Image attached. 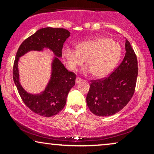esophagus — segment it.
I'll use <instances>...</instances> for the list:
<instances>
[{
  "mask_svg": "<svg viewBox=\"0 0 154 154\" xmlns=\"http://www.w3.org/2000/svg\"><path fill=\"white\" fill-rule=\"evenodd\" d=\"M82 79L79 78V77H77V78H76V80H75L76 84H78V83H79L80 82H82Z\"/></svg>",
  "mask_w": 154,
  "mask_h": 154,
  "instance_id": "obj_1",
  "label": "esophagus"
}]
</instances>
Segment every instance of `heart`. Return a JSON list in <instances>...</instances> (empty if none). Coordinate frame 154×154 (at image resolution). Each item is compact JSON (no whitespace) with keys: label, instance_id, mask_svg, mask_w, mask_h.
Segmentation results:
<instances>
[{"label":"heart","instance_id":"b5f03b06","mask_svg":"<svg viewBox=\"0 0 154 154\" xmlns=\"http://www.w3.org/2000/svg\"><path fill=\"white\" fill-rule=\"evenodd\" d=\"M76 49L67 47L63 50L69 67L75 70L86 59L85 72H91L96 77H103L110 74L122 54L121 45L109 38L85 40L77 44Z\"/></svg>","mask_w":154,"mask_h":154}]
</instances>
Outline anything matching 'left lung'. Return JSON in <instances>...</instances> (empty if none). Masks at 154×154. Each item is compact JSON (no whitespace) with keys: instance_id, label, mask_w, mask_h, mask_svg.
<instances>
[{"instance_id":"left-lung-1","label":"left lung","mask_w":154,"mask_h":154,"mask_svg":"<svg viewBox=\"0 0 154 154\" xmlns=\"http://www.w3.org/2000/svg\"><path fill=\"white\" fill-rule=\"evenodd\" d=\"M123 61L108 77L91 80L86 101L90 111L98 116H109L121 111L135 93L137 56L130 42H125Z\"/></svg>"}]
</instances>
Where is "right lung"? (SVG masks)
<instances>
[{
  "instance_id": "1",
  "label": "right lung",
  "mask_w": 154,
  "mask_h": 154,
  "mask_svg": "<svg viewBox=\"0 0 154 154\" xmlns=\"http://www.w3.org/2000/svg\"><path fill=\"white\" fill-rule=\"evenodd\" d=\"M69 35V32L63 28H42L24 40L16 54L13 66L14 82L24 104L40 116L50 117L62 110L66 105L69 92L75 85L76 75L69 72L60 60L55 58L52 63L51 78L47 88L41 94H30L23 89L19 82V58L28 51H40L44 48H48L56 56L61 57L63 43Z\"/></svg>"
}]
</instances>
